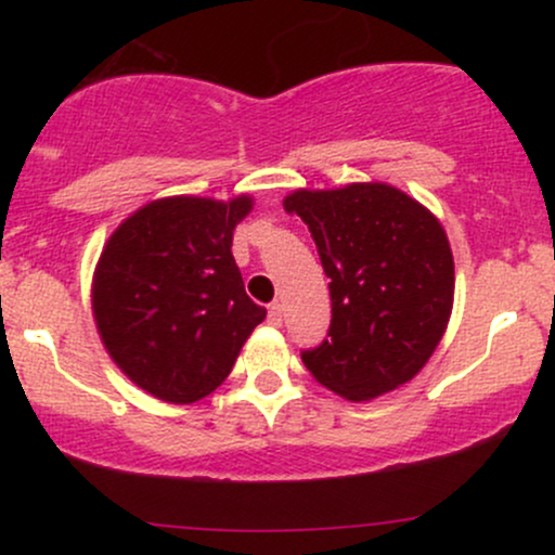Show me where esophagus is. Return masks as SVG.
<instances>
[{"label":"esophagus","mask_w":555,"mask_h":555,"mask_svg":"<svg viewBox=\"0 0 555 555\" xmlns=\"http://www.w3.org/2000/svg\"><path fill=\"white\" fill-rule=\"evenodd\" d=\"M269 326H273V328L282 326V305L279 302L269 305Z\"/></svg>","instance_id":"esophagus-1"}]
</instances>
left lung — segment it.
Segmentation results:
<instances>
[{
  "label": "left lung",
  "mask_w": 555,
  "mask_h": 555,
  "mask_svg": "<svg viewBox=\"0 0 555 555\" xmlns=\"http://www.w3.org/2000/svg\"><path fill=\"white\" fill-rule=\"evenodd\" d=\"M284 211L313 234L331 292L328 339L302 362L328 391L371 401L423 371L454 308L441 221L386 182L295 190Z\"/></svg>",
  "instance_id": "8db88e82"
}]
</instances>
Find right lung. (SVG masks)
<instances>
[{"instance_id":"obj_1","label":"right lung","mask_w":555,"mask_h":555,"mask_svg":"<svg viewBox=\"0 0 555 555\" xmlns=\"http://www.w3.org/2000/svg\"><path fill=\"white\" fill-rule=\"evenodd\" d=\"M250 211V195L158 197L106 240L91 284L93 321L119 371L151 397H208L266 318L232 256L234 227Z\"/></svg>"}]
</instances>
